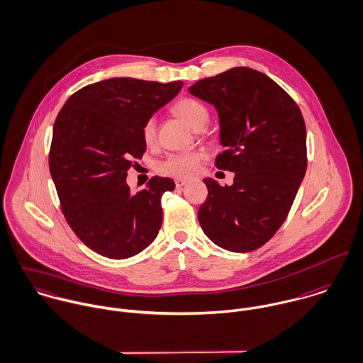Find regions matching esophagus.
I'll return each instance as SVG.
<instances>
[{
    "instance_id": "1",
    "label": "esophagus",
    "mask_w": 363,
    "mask_h": 363,
    "mask_svg": "<svg viewBox=\"0 0 363 363\" xmlns=\"http://www.w3.org/2000/svg\"><path fill=\"white\" fill-rule=\"evenodd\" d=\"M185 184H186L185 179H175V186L177 188H182Z\"/></svg>"
}]
</instances>
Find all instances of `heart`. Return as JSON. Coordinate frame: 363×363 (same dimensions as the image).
I'll use <instances>...</instances> for the list:
<instances>
[{"label": "heart", "mask_w": 363, "mask_h": 363, "mask_svg": "<svg viewBox=\"0 0 363 363\" xmlns=\"http://www.w3.org/2000/svg\"><path fill=\"white\" fill-rule=\"evenodd\" d=\"M172 111L188 126H191L195 130L203 129L211 119L208 106L203 102L189 96H185L177 101L175 105L172 106ZM142 136L145 145H151L155 142L157 123L154 118H148L143 123ZM202 158H203V154L201 151L169 154L158 164V171L164 175L174 177V178H191L192 175L196 174Z\"/></svg>", "instance_id": "1"}]
</instances>
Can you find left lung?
I'll return each mask as SVG.
<instances>
[{
	"label": "left lung",
	"instance_id": "8db88e82",
	"mask_svg": "<svg viewBox=\"0 0 363 363\" xmlns=\"http://www.w3.org/2000/svg\"><path fill=\"white\" fill-rule=\"evenodd\" d=\"M189 92L216 106L224 151L215 165L235 172L231 186L203 181L201 227L227 251H254L281 228L306 174L303 115L282 86L248 67L201 79Z\"/></svg>",
	"mask_w": 363,
	"mask_h": 363
}]
</instances>
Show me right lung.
I'll use <instances>...</instances> for the list:
<instances>
[{
	"label": "right lung",
	"mask_w": 363,
	"mask_h": 363,
	"mask_svg": "<svg viewBox=\"0 0 363 363\" xmlns=\"http://www.w3.org/2000/svg\"><path fill=\"white\" fill-rule=\"evenodd\" d=\"M181 88L182 81L109 78L74 92L56 118L49 168L62 212L99 255L130 258L158 234L161 195L175 188L174 181L152 177L132 195L126 177L145 152L143 123Z\"/></svg>",
	"instance_id": "obj_1"
}]
</instances>
